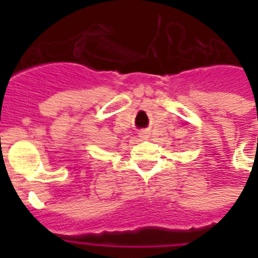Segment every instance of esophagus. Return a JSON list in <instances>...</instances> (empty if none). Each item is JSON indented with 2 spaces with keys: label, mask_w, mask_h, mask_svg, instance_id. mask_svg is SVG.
<instances>
[{
  "label": "esophagus",
  "mask_w": 258,
  "mask_h": 258,
  "mask_svg": "<svg viewBox=\"0 0 258 258\" xmlns=\"http://www.w3.org/2000/svg\"><path fill=\"white\" fill-rule=\"evenodd\" d=\"M142 137H146V135H143V134H142Z\"/></svg>",
  "instance_id": "obj_1"
}]
</instances>
